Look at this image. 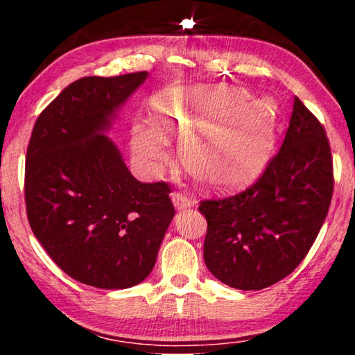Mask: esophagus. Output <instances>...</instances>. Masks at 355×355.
I'll list each match as a JSON object with an SVG mask.
<instances>
[{
    "label": "esophagus",
    "mask_w": 355,
    "mask_h": 355,
    "mask_svg": "<svg viewBox=\"0 0 355 355\" xmlns=\"http://www.w3.org/2000/svg\"><path fill=\"white\" fill-rule=\"evenodd\" d=\"M172 202H173V205H175L177 209H184V208L192 207V200L189 199V197L183 194V192H178V191L172 192Z\"/></svg>",
    "instance_id": "obj_1"
}]
</instances>
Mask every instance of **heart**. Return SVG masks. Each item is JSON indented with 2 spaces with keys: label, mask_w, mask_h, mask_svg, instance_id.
Wrapping results in <instances>:
<instances>
[{
  "label": "heart",
  "mask_w": 355,
  "mask_h": 355,
  "mask_svg": "<svg viewBox=\"0 0 355 355\" xmlns=\"http://www.w3.org/2000/svg\"><path fill=\"white\" fill-rule=\"evenodd\" d=\"M156 120L180 131L178 152L184 169L216 189L235 188L266 163L275 137V111L245 98L236 89H173L153 101ZM136 152L156 167L172 163L166 142L147 128L135 135Z\"/></svg>",
  "instance_id": "1"
}]
</instances>
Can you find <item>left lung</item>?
<instances>
[{
    "label": "left lung",
    "mask_w": 355,
    "mask_h": 355,
    "mask_svg": "<svg viewBox=\"0 0 355 355\" xmlns=\"http://www.w3.org/2000/svg\"><path fill=\"white\" fill-rule=\"evenodd\" d=\"M332 192L326 130L294 97L284 144L261 177L238 194L200 202L208 222L203 258L209 272L244 291L285 279L313 245Z\"/></svg>",
    "instance_id": "8db88e82"
}]
</instances>
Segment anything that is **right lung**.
<instances>
[{
    "mask_svg": "<svg viewBox=\"0 0 355 355\" xmlns=\"http://www.w3.org/2000/svg\"><path fill=\"white\" fill-rule=\"evenodd\" d=\"M147 75L69 84L35 120L26 152L34 236L71 279L103 290L135 286L152 272L175 214L171 186L137 182L103 135Z\"/></svg>",
    "mask_w": 355,
    "mask_h": 355,
    "instance_id": "add662e5",
    "label": "right lung"
}]
</instances>
